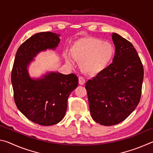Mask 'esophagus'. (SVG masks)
<instances>
[{"instance_id": "esophagus-1", "label": "esophagus", "mask_w": 153, "mask_h": 153, "mask_svg": "<svg viewBox=\"0 0 153 153\" xmlns=\"http://www.w3.org/2000/svg\"><path fill=\"white\" fill-rule=\"evenodd\" d=\"M79 84L80 85H84L85 84V82H86V81H85V79L83 78L82 77H79Z\"/></svg>"}]
</instances>
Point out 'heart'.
Listing matches in <instances>:
<instances>
[{
	"instance_id": "obj_1",
	"label": "heart",
	"mask_w": 153,
	"mask_h": 153,
	"mask_svg": "<svg viewBox=\"0 0 153 153\" xmlns=\"http://www.w3.org/2000/svg\"><path fill=\"white\" fill-rule=\"evenodd\" d=\"M70 54L75 60L79 62V69L83 74L94 77L109 65L115 55V48L110 42L87 36L74 41L71 46ZM65 59L67 64H73L69 55L65 56Z\"/></svg>"
}]
</instances>
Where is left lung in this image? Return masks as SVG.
Returning <instances> with one entry per match:
<instances>
[{"mask_svg": "<svg viewBox=\"0 0 153 153\" xmlns=\"http://www.w3.org/2000/svg\"><path fill=\"white\" fill-rule=\"evenodd\" d=\"M112 40L113 63L86 84L92 117L106 126L120 123L135 110L144 78L143 66L132 44L116 33Z\"/></svg>", "mask_w": 153, "mask_h": 153, "instance_id": "1", "label": "left lung"}]
</instances>
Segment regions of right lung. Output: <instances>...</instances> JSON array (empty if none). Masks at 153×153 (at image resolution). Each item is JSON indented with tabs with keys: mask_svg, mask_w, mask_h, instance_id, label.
I'll list each match as a JSON object with an SVG mask.
<instances>
[{
	"mask_svg": "<svg viewBox=\"0 0 153 153\" xmlns=\"http://www.w3.org/2000/svg\"><path fill=\"white\" fill-rule=\"evenodd\" d=\"M59 34L46 32L36 33L17 51L11 72L14 100L18 109L28 120L41 126H52L63 120L67 99L78 85L76 75L47 72L32 78L28 67L40 52L55 50L60 42Z\"/></svg>",
	"mask_w": 153,
	"mask_h": 153,
	"instance_id": "1",
	"label": "right lung"
}]
</instances>
